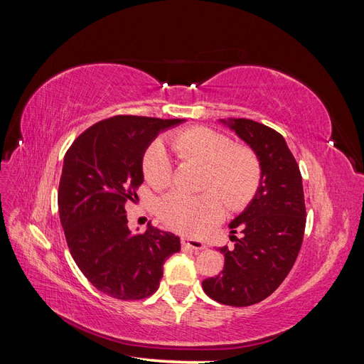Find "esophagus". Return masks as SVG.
Instances as JSON below:
<instances>
[{"label": "esophagus", "instance_id": "esophagus-1", "mask_svg": "<svg viewBox=\"0 0 364 364\" xmlns=\"http://www.w3.org/2000/svg\"><path fill=\"white\" fill-rule=\"evenodd\" d=\"M181 245L182 247H190L193 250H202L206 246L202 243V241H197V240H191V238H181Z\"/></svg>", "mask_w": 364, "mask_h": 364}]
</instances>
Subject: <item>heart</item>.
I'll use <instances>...</instances> for the list:
<instances>
[{
	"instance_id": "obj_1",
	"label": "heart",
	"mask_w": 364,
	"mask_h": 364,
	"mask_svg": "<svg viewBox=\"0 0 364 364\" xmlns=\"http://www.w3.org/2000/svg\"><path fill=\"white\" fill-rule=\"evenodd\" d=\"M170 146L182 164H202L199 190L205 193L164 196L158 215L168 228L186 235H202L223 218V202L230 211H240L255 197L262 170L258 155L249 146L232 144L222 132L205 126L174 132ZM142 174L155 190L173 183V164L159 141L146 149Z\"/></svg>"
}]
</instances>
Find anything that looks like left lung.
<instances>
[{
    "label": "left lung",
    "mask_w": 364,
    "mask_h": 364,
    "mask_svg": "<svg viewBox=\"0 0 364 364\" xmlns=\"http://www.w3.org/2000/svg\"><path fill=\"white\" fill-rule=\"evenodd\" d=\"M235 134L255 150L261 183L249 206L229 228L243 237L232 249L223 246V272L202 282L211 299L230 305L258 304L287 278L301 250L306 222L302 176L284 136L246 118L229 121Z\"/></svg>",
    "instance_id": "1"
}]
</instances>
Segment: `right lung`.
Here are the masks:
<instances>
[{
  "mask_svg": "<svg viewBox=\"0 0 364 364\" xmlns=\"http://www.w3.org/2000/svg\"><path fill=\"white\" fill-rule=\"evenodd\" d=\"M179 123L117 115L87 127L65 153L58 203L68 249L87 281L115 299L151 296L165 259L181 250L179 237L150 223L144 234H132L124 208L144 181L146 149Z\"/></svg>",
  "mask_w": 364,
  "mask_h": 364,
  "instance_id": "obj_1",
  "label": "right lung"
}]
</instances>
